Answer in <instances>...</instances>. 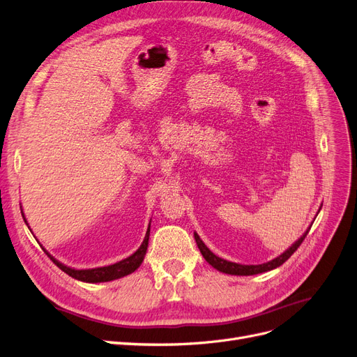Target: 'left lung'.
I'll use <instances>...</instances> for the list:
<instances>
[{"instance_id": "obj_1", "label": "left lung", "mask_w": 357, "mask_h": 357, "mask_svg": "<svg viewBox=\"0 0 357 357\" xmlns=\"http://www.w3.org/2000/svg\"><path fill=\"white\" fill-rule=\"evenodd\" d=\"M310 227L307 229L303 233V236L298 241L294 242L285 252H282L279 257L273 258L272 261H267V263H263V264H257V266H254V264H250V266L248 264H238V263L227 261V260H225V258H220L214 252L210 251V248H208L206 245L202 242V239L199 238L198 233L195 231L193 235H195L196 243H198V248H199L201 254L204 255L206 263H210L214 268L218 270V272H223V273H227V275H236V276H251V275H258V273L268 272V270H273V268L284 264L288 260V258L297 251V248L300 247V245L303 243V241L307 236V233H309Z\"/></svg>"}]
</instances>
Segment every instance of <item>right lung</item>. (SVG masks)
Wrapping results in <instances>:
<instances>
[{
  "label": "right lung",
  "mask_w": 357,
  "mask_h": 357,
  "mask_svg": "<svg viewBox=\"0 0 357 357\" xmlns=\"http://www.w3.org/2000/svg\"><path fill=\"white\" fill-rule=\"evenodd\" d=\"M23 215V214H22ZM24 220V215H23ZM24 223H26V220H24ZM28 225V223H26ZM149 235H151V223L149 227H147L146 231V236L140 245V248L131 254L130 257L124 258V260H121L115 264H110V266H105V267H96V268H82V270H77V268H72L68 267L65 264H61L60 261H57L54 257H52L48 254L44 248V252H47V255L52 258L53 263L60 268L63 270V272L69 276H72L73 279L81 280V282H87V284H99V282H110V280H115L119 278H124L130 273H132L134 270H137L140 267V264L143 263V258L146 255L147 251V243H149Z\"/></svg>",
  "instance_id": "add662e5"
}]
</instances>
